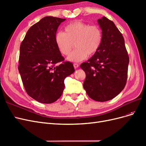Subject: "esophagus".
Instances as JSON below:
<instances>
[{
	"mask_svg": "<svg viewBox=\"0 0 146 146\" xmlns=\"http://www.w3.org/2000/svg\"><path fill=\"white\" fill-rule=\"evenodd\" d=\"M78 66H79V64H78V63H74V68H78Z\"/></svg>",
	"mask_w": 146,
	"mask_h": 146,
	"instance_id": "1",
	"label": "esophagus"
}]
</instances>
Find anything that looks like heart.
I'll list each match as a JSON object with an SVG mask.
<instances>
[{"label":"heart","mask_w":146,"mask_h":146,"mask_svg":"<svg viewBox=\"0 0 146 146\" xmlns=\"http://www.w3.org/2000/svg\"><path fill=\"white\" fill-rule=\"evenodd\" d=\"M102 38V31L99 25L76 21L66 26L64 32L60 31L56 34L55 42L61 54L65 56L70 55L75 44L77 48L68 60L79 62L98 52Z\"/></svg>","instance_id":"heart-1"}]
</instances>
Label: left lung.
Returning a JSON list of instances; mask_svg holds the SVG:
<instances>
[{"label":"left lung","mask_w":146,"mask_h":146,"mask_svg":"<svg viewBox=\"0 0 146 146\" xmlns=\"http://www.w3.org/2000/svg\"><path fill=\"white\" fill-rule=\"evenodd\" d=\"M103 38L98 52L80 68L86 78L83 88L90 98L105 102L115 98L124 88L127 79L129 57L124 39L111 20L98 19Z\"/></svg>","instance_id":"left-lung-1"}]
</instances>
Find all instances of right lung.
I'll list each match as a JSON object with an SVG mask.
<instances>
[{
  "mask_svg": "<svg viewBox=\"0 0 146 146\" xmlns=\"http://www.w3.org/2000/svg\"><path fill=\"white\" fill-rule=\"evenodd\" d=\"M65 20L43 17L29 29L21 42L19 72L27 93L39 102L52 104L58 100L65 78L75 71L72 63L64 61L55 42L56 30Z\"/></svg>",
  "mask_w": 146,
  "mask_h": 146,
  "instance_id": "obj_1",
  "label": "right lung"
}]
</instances>
